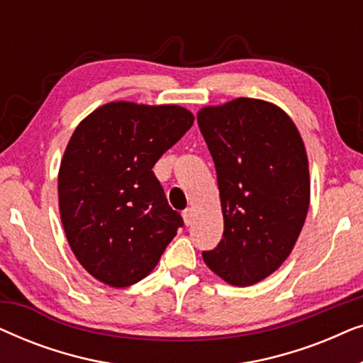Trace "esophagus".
Returning <instances> with one entry per match:
<instances>
[{"mask_svg":"<svg viewBox=\"0 0 363 363\" xmlns=\"http://www.w3.org/2000/svg\"><path fill=\"white\" fill-rule=\"evenodd\" d=\"M182 216H183V221H185V225L190 226L193 223V216H195V213H193V208H186V210L182 213Z\"/></svg>","mask_w":363,"mask_h":363,"instance_id":"esophagus-1","label":"esophagus"}]
</instances>
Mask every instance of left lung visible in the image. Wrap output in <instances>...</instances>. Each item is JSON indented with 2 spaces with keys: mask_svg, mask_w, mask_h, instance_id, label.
Listing matches in <instances>:
<instances>
[{
  "mask_svg": "<svg viewBox=\"0 0 363 363\" xmlns=\"http://www.w3.org/2000/svg\"><path fill=\"white\" fill-rule=\"evenodd\" d=\"M196 118L225 220L223 240L203 261L228 284L252 286L287 259L304 226L311 201L304 142L291 117L261 99L203 107Z\"/></svg>",
  "mask_w": 363,
  "mask_h": 363,
  "instance_id": "8db88e82",
  "label": "left lung"
}]
</instances>
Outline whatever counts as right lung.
Returning <instances> with one entry per match:
<instances>
[{"label": "right lung", "instance_id": "1", "mask_svg": "<svg viewBox=\"0 0 363 363\" xmlns=\"http://www.w3.org/2000/svg\"><path fill=\"white\" fill-rule=\"evenodd\" d=\"M193 121L175 104L118 101L74 130L59 167V213L74 256L97 281H142L183 226L152 168Z\"/></svg>", "mask_w": 363, "mask_h": 363}]
</instances>
